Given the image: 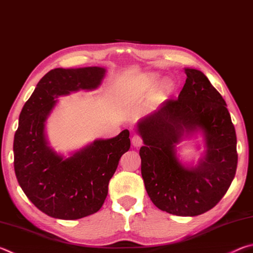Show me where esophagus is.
Listing matches in <instances>:
<instances>
[{
  "label": "esophagus",
  "mask_w": 253,
  "mask_h": 253,
  "mask_svg": "<svg viewBox=\"0 0 253 253\" xmlns=\"http://www.w3.org/2000/svg\"><path fill=\"white\" fill-rule=\"evenodd\" d=\"M131 144L134 147H140L143 145V140L140 138V136L134 135L131 138Z\"/></svg>",
  "instance_id": "1"
}]
</instances>
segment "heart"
Listing matches in <instances>:
<instances>
[{"label":"heart","instance_id":"obj_1","mask_svg":"<svg viewBox=\"0 0 253 253\" xmlns=\"http://www.w3.org/2000/svg\"><path fill=\"white\" fill-rule=\"evenodd\" d=\"M157 80V76L153 74L144 75L142 78H139L138 81L132 84L129 88L124 92V97L126 99H136V98L143 97L149 91V89L153 88ZM172 87L169 80H163L161 83V91H168Z\"/></svg>","mask_w":253,"mask_h":253}]
</instances>
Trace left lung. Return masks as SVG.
Here are the masks:
<instances>
[{"label":"left lung","mask_w":253,"mask_h":253,"mask_svg":"<svg viewBox=\"0 0 253 253\" xmlns=\"http://www.w3.org/2000/svg\"><path fill=\"white\" fill-rule=\"evenodd\" d=\"M185 84L176 100L139 119L136 130L142 176L152 202L178 216L208 212L223 198L238 165L237 135L223 98L202 71L185 68ZM203 136L206 151L198 164L179 160L184 138Z\"/></svg>","instance_id":"left-lung-1"}]
</instances>
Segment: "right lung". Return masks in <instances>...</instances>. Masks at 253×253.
Instances as JSON below:
<instances>
[{"mask_svg": "<svg viewBox=\"0 0 253 253\" xmlns=\"http://www.w3.org/2000/svg\"><path fill=\"white\" fill-rule=\"evenodd\" d=\"M106 76L101 67L55 68L43 76L25 102L14 135V170L28 199L46 215L77 220L99 211L119 160L130 147L129 131L96 139L70 154L50 146L45 124L58 97L97 89Z\"/></svg>", "mask_w": 253, "mask_h": 253, "instance_id": "1", "label": "right lung"}]
</instances>
